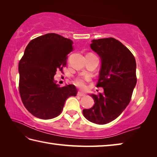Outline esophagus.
Masks as SVG:
<instances>
[{
    "label": "esophagus",
    "instance_id": "34e87169",
    "mask_svg": "<svg viewBox=\"0 0 157 157\" xmlns=\"http://www.w3.org/2000/svg\"><path fill=\"white\" fill-rule=\"evenodd\" d=\"M77 95L79 96V97H85V96H86V94H83V93H82V92H78V93H77Z\"/></svg>",
    "mask_w": 157,
    "mask_h": 157
}]
</instances>
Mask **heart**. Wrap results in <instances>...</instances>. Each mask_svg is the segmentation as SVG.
Wrapping results in <instances>:
<instances>
[{
	"label": "heart",
	"mask_w": 157,
	"mask_h": 157,
	"mask_svg": "<svg viewBox=\"0 0 157 157\" xmlns=\"http://www.w3.org/2000/svg\"><path fill=\"white\" fill-rule=\"evenodd\" d=\"M90 81V76L88 75L86 76H79L74 79V83L76 87L81 90L86 89L87 82Z\"/></svg>",
	"instance_id": "b5f03b06"
}]
</instances>
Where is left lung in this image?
I'll use <instances>...</instances> for the list:
<instances>
[{
  "instance_id": "obj_1",
  "label": "left lung",
  "mask_w": 157,
  "mask_h": 157,
  "mask_svg": "<svg viewBox=\"0 0 157 157\" xmlns=\"http://www.w3.org/2000/svg\"><path fill=\"white\" fill-rule=\"evenodd\" d=\"M90 47L101 59L97 87H103L104 93L91 94L94 105L84 109L83 114L90 122L103 125L116 119L130 102L137 81L136 60L132 53L114 38L93 40Z\"/></svg>"
}]
</instances>
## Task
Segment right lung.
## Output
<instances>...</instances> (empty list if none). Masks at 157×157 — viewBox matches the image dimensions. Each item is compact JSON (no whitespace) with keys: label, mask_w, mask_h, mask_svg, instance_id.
Returning a JSON list of instances; mask_svg holds the SVG:
<instances>
[{"label":"right lung","mask_w":157,"mask_h":157,"mask_svg":"<svg viewBox=\"0 0 157 157\" xmlns=\"http://www.w3.org/2000/svg\"><path fill=\"white\" fill-rule=\"evenodd\" d=\"M72 40L54 33L32 39L18 63L19 93L24 106L34 117L51 119L61 113L65 101L76 97L73 85L60 87L55 83L57 70L63 72Z\"/></svg>","instance_id":"1"}]
</instances>
